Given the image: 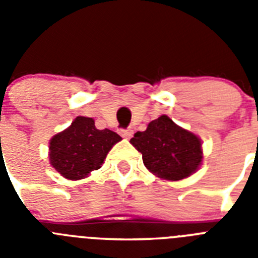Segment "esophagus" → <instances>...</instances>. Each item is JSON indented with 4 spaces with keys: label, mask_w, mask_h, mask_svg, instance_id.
Segmentation results:
<instances>
[{
    "label": "esophagus",
    "mask_w": 258,
    "mask_h": 258,
    "mask_svg": "<svg viewBox=\"0 0 258 258\" xmlns=\"http://www.w3.org/2000/svg\"><path fill=\"white\" fill-rule=\"evenodd\" d=\"M120 134H121L124 138H131V137L133 136V131H132L131 127H127V129H121V131H120Z\"/></svg>",
    "instance_id": "obj_1"
}]
</instances>
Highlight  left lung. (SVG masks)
<instances>
[{
  "mask_svg": "<svg viewBox=\"0 0 258 258\" xmlns=\"http://www.w3.org/2000/svg\"><path fill=\"white\" fill-rule=\"evenodd\" d=\"M131 143L142 154L146 168L168 181L187 178L203 160L199 137L174 124L166 115L152 120L145 132H137Z\"/></svg>",
  "mask_w": 258,
  "mask_h": 258,
  "instance_id": "1",
  "label": "left lung"
}]
</instances>
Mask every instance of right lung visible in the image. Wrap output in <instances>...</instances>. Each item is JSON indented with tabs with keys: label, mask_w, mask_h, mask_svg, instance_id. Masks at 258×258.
<instances>
[{
	"label": "right lung",
	"mask_w": 258,
	"mask_h": 258,
	"mask_svg": "<svg viewBox=\"0 0 258 258\" xmlns=\"http://www.w3.org/2000/svg\"><path fill=\"white\" fill-rule=\"evenodd\" d=\"M120 141L115 132L97 129L92 117L77 116L71 126L50 140V164L64 178L83 179L101 168L109 150Z\"/></svg>",
	"instance_id": "add662e5"
}]
</instances>
